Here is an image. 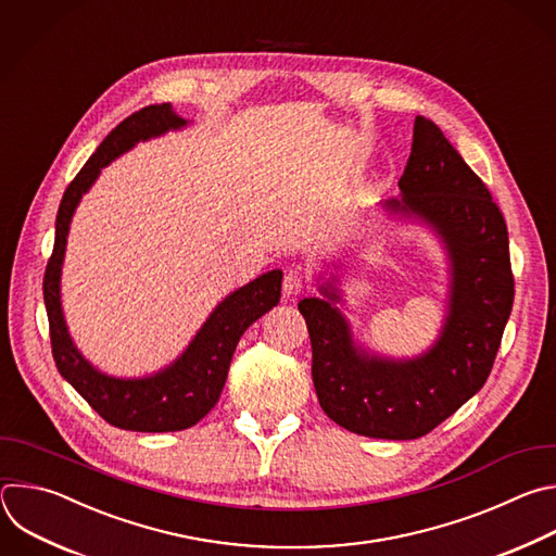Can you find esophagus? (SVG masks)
<instances>
[{
    "instance_id": "obj_1",
    "label": "esophagus",
    "mask_w": 556,
    "mask_h": 556,
    "mask_svg": "<svg viewBox=\"0 0 556 556\" xmlns=\"http://www.w3.org/2000/svg\"><path fill=\"white\" fill-rule=\"evenodd\" d=\"M302 289H304V276L298 269L285 271V278H282V293H285V298H295Z\"/></svg>"
}]
</instances>
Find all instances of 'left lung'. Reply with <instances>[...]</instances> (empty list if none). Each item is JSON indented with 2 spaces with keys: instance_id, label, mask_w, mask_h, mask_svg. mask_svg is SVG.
Listing matches in <instances>:
<instances>
[{
  "instance_id": "left-lung-1",
  "label": "left lung",
  "mask_w": 556,
  "mask_h": 556,
  "mask_svg": "<svg viewBox=\"0 0 556 556\" xmlns=\"http://www.w3.org/2000/svg\"><path fill=\"white\" fill-rule=\"evenodd\" d=\"M401 199L386 205L416 214L452 256L450 315L429 353L412 362L370 357L355 346L349 321L326 300L304 298L313 349V386L326 416L340 427L388 440L429 433L489 379L508 321L515 278L508 230L484 181L431 121L416 116L412 153L399 179Z\"/></svg>"
}]
</instances>
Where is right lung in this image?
<instances>
[{
    "mask_svg": "<svg viewBox=\"0 0 556 556\" xmlns=\"http://www.w3.org/2000/svg\"><path fill=\"white\" fill-rule=\"evenodd\" d=\"M184 125L186 121L173 114L168 102L149 104L125 118L100 142L63 192L56 214L54 250L43 276L52 357L59 372L109 425L129 431H179L199 422L216 405L228 379L232 355L248 326L280 302L282 271L274 269L220 302L188 351L173 366L147 379L106 377L91 368L72 344L61 311L59 282L70 220L83 192L89 190L102 166L136 142Z\"/></svg>",
    "mask_w": 556,
    "mask_h": 556,
    "instance_id": "obj_1",
    "label": "right lung"
}]
</instances>
